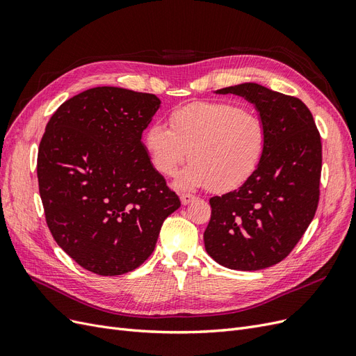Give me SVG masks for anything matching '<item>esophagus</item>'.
Here are the masks:
<instances>
[{"label":"esophagus","instance_id":"obj_1","mask_svg":"<svg viewBox=\"0 0 356 356\" xmlns=\"http://www.w3.org/2000/svg\"><path fill=\"white\" fill-rule=\"evenodd\" d=\"M195 200H197V198H195L193 195H191V193H181V195H180V202H181L183 205H188V204L193 202Z\"/></svg>","mask_w":356,"mask_h":356}]
</instances>
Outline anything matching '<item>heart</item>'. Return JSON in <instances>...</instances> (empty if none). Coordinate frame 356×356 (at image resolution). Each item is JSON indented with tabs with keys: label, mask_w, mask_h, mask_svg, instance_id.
Masks as SVG:
<instances>
[{
	"label": "heart",
	"mask_w": 356,
	"mask_h": 356,
	"mask_svg": "<svg viewBox=\"0 0 356 356\" xmlns=\"http://www.w3.org/2000/svg\"><path fill=\"white\" fill-rule=\"evenodd\" d=\"M170 127L154 122L143 136L145 149L156 171L177 175L175 186L216 191L234 189L254 173L266 149V125L254 112L231 102H197L176 109Z\"/></svg>",
	"instance_id": "heart-1"
}]
</instances>
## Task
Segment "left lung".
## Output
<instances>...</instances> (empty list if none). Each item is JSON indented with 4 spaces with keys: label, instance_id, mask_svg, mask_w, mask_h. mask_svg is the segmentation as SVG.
Segmentation results:
<instances>
[{
    "label": "left lung",
    "instance_id": "1",
    "mask_svg": "<svg viewBox=\"0 0 356 356\" xmlns=\"http://www.w3.org/2000/svg\"><path fill=\"white\" fill-rule=\"evenodd\" d=\"M214 93L253 103L268 140L254 173L238 189L210 200L205 251L225 268L260 270L289 256L314 219L323 164L321 137L300 99L257 83Z\"/></svg>",
    "mask_w": 356,
    "mask_h": 356
}]
</instances>
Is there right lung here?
I'll use <instances>...</instances> for the list:
<instances>
[{"instance_id":"obj_1","label":"right lung","mask_w":356,"mask_h":356,"mask_svg":"<svg viewBox=\"0 0 356 356\" xmlns=\"http://www.w3.org/2000/svg\"><path fill=\"white\" fill-rule=\"evenodd\" d=\"M159 108L155 95L95 87L62 103L41 139L37 175L50 232L102 277L139 268L180 207L142 142Z\"/></svg>"}]
</instances>
